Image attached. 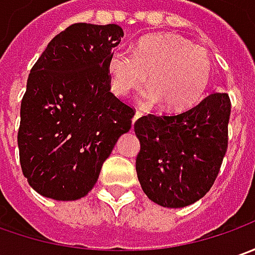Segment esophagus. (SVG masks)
<instances>
[{
    "label": "esophagus",
    "instance_id": "esophagus-1",
    "mask_svg": "<svg viewBox=\"0 0 255 255\" xmlns=\"http://www.w3.org/2000/svg\"><path fill=\"white\" fill-rule=\"evenodd\" d=\"M142 117V113L141 111H135V114H134V117H132V126L135 124V121L138 119H141Z\"/></svg>",
    "mask_w": 255,
    "mask_h": 255
}]
</instances>
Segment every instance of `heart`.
I'll use <instances>...</instances> for the list:
<instances>
[{
    "instance_id": "obj_1",
    "label": "heart",
    "mask_w": 255,
    "mask_h": 255,
    "mask_svg": "<svg viewBox=\"0 0 255 255\" xmlns=\"http://www.w3.org/2000/svg\"><path fill=\"white\" fill-rule=\"evenodd\" d=\"M111 89L117 96H128L144 82L139 93L144 106H158L168 111L193 107L209 87L212 62L207 52L173 33H154L138 40L134 52L114 49L107 59Z\"/></svg>"
}]
</instances>
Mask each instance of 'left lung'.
<instances>
[{"label": "left lung", "mask_w": 255, "mask_h": 255, "mask_svg": "<svg viewBox=\"0 0 255 255\" xmlns=\"http://www.w3.org/2000/svg\"><path fill=\"white\" fill-rule=\"evenodd\" d=\"M230 110L227 93H212L180 114L136 120V175L154 203L185 207L210 190L227 151Z\"/></svg>", "instance_id": "obj_1"}]
</instances>
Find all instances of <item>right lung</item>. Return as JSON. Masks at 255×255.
Listing matches in <instances>:
<instances>
[{
  "label": "right lung",
  "instance_id": "add662e5",
  "mask_svg": "<svg viewBox=\"0 0 255 255\" xmlns=\"http://www.w3.org/2000/svg\"><path fill=\"white\" fill-rule=\"evenodd\" d=\"M124 36L116 23H73L31 69L18 131L23 176L55 200L84 198L131 128L134 109L110 92L107 59Z\"/></svg>",
  "mask_w": 255,
  "mask_h": 255
}]
</instances>
